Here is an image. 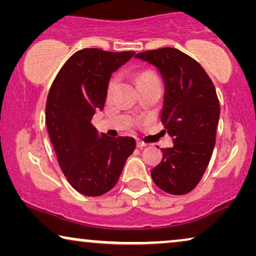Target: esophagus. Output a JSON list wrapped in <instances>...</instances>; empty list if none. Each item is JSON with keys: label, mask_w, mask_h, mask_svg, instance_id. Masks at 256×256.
Instances as JSON below:
<instances>
[{"label": "esophagus", "mask_w": 256, "mask_h": 256, "mask_svg": "<svg viewBox=\"0 0 256 256\" xmlns=\"http://www.w3.org/2000/svg\"><path fill=\"white\" fill-rule=\"evenodd\" d=\"M136 146H138V148H144V146H146L148 144L144 142H141V141H138L136 142Z\"/></svg>", "instance_id": "34e87169"}]
</instances>
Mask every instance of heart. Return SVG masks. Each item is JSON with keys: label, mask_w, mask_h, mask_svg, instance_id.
Masks as SVG:
<instances>
[{"label": "heart", "mask_w": 256, "mask_h": 256, "mask_svg": "<svg viewBox=\"0 0 256 256\" xmlns=\"http://www.w3.org/2000/svg\"><path fill=\"white\" fill-rule=\"evenodd\" d=\"M156 78H157V76L154 72H152V71H143V72H140L136 76V84L142 82H146V80L156 79ZM115 82H116V78H115V76H113V78L110 80V82H108V92H110V90H113Z\"/></svg>", "instance_id": "b5f03b06"}]
</instances>
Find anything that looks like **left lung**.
Masks as SVG:
<instances>
[{"mask_svg": "<svg viewBox=\"0 0 256 256\" xmlns=\"http://www.w3.org/2000/svg\"><path fill=\"white\" fill-rule=\"evenodd\" d=\"M136 58L155 65L166 85L162 122L174 138L152 170L155 184L180 196L197 186L211 160L220 104L212 80L197 60L177 48L140 52Z\"/></svg>", "mask_w": 256, "mask_h": 256, "instance_id": "obj_1", "label": "left lung"}]
</instances>
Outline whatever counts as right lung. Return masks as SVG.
Masks as SVG:
<instances>
[{
  "mask_svg": "<svg viewBox=\"0 0 256 256\" xmlns=\"http://www.w3.org/2000/svg\"><path fill=\"white\" fill-rule=\"evenodd\" d=\"M134 54L100 48L76 51L48 90L45 118L59 166L71 186L88 197L115 186L135 150L132 138L99 136L90 124L96 110H104L112 73Z\"/></svg>",
  "mask_w": 256,
  "mask_h": 256,
  "instance_id": "obj_1",
  "label": "right lung"
}]
</instances>
